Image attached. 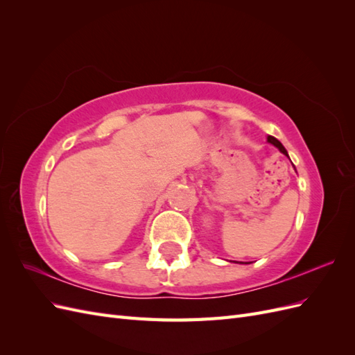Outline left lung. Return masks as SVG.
Segmentation results:
<instances>
[{
    "label": "left lung",
    "mask_w": 355,
    "mask_h": 355,
    "mask_svg": "<svg viewBox=\"0 0 355 355\" xmlns=\"http://www.w3.org/2000/svg\"><path fill=\"white\" fill-rule=\"evenodd\" d=\"M268 142H270V144H272L274 146H277L278 149H280V151L283 153V154H286L287 155V151H286V148L282 145V142L280 141H277V139L275 137H272V136H268Z\"/></svg>",
    "instance_id": "obj_1"
}]
</instances>
